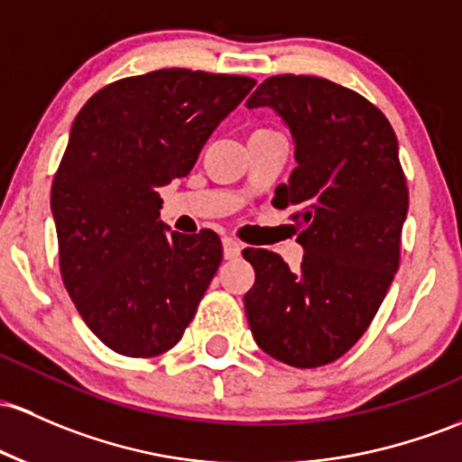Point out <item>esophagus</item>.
Returning <instances> with one entry per match:
<instances>
[{"label":"esophagus","instance_id":"1","mask_svg":"<svg viewBox=\"0 0 462 462\" xmlns=\"http://www.w3.org/2000/svg\"><path fill=\"white\" fill-rule=\"evenodd\" d=\"M243 252V245L236 239H232V236H223V256L226 258H236L241 256Z\"/></svg>","mask_w":462,"mask_h":462}]
</instances>
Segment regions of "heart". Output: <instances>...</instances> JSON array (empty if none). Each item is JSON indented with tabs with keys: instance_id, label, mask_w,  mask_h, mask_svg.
Returning <instances> with one entry per match:
<instances>
[{
	"instance_id": "1",
	"label": "heart",
	"mask_w": 462,
	"mask_h": 462,
	"mask_svg": "<svg viewBox=\"0 0 462 462\" xmlns=\"http://www.w3.org/2000/svg\"><path fill=\"white\" fill-rule=\"evenodd\" d=\"M256 131H270V129H256Z\"/></svg>"
}]
</instances>
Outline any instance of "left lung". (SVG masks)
<instances>
[{"label":"left lung","instance_id":"obj_1","mask_svg":"<svg viewBox=\"0 0 462 462\" xmlns=\"http://www.w3.org/2000/svg\"><path fill=\"white\" fill-rule=\"evenodd\" d=\"M273 107L296 140V162L273 208H291L305 256L243 250L256 272L245 293L256 344L278 362L318 368L371 327L402 258L408 186L388 118L357 91L320 76L278 74L247 107Z\"/></svg>","mask_w":462,"mask_h":462}]
</instances>
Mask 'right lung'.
Masks as SVG:
<instances>
[{"label": "right lung", "instance_id": "obj_1", "mask_svg": "<svg viewBox=\"0 0 462 462\" xmlns=\"http://www.w3.org/2000/svg\"><path fill=\"white\" fill-rule=\"evenodd\" d=\"M250 76L169 68L96 91L76 116L52 181L59 267L94 336L155 357L184 336L223 258L217 232L166 235L160 190L195 166Z\"/></svg>", "mask_w": 462, "mask_h": 462}]
</instances>
